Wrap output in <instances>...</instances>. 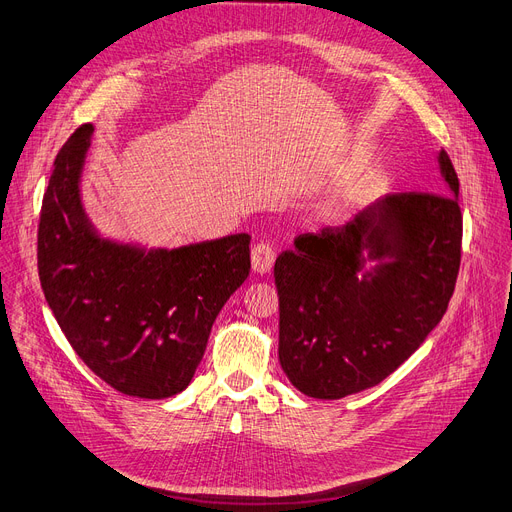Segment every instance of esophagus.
I'll return each instance as SVG.
<instances>
[{
  "label": "esophagus",
  "mask_w": 512,
  "mask_h": 512,
  "mask_svg": "<svg viewBox=\"0 0 512 512\" xmlns=\"http://www.w3.org/2000/svg\"><path fill=\"white\" fill-rule=\"evenodd\" d=\"M274 259L276 253L270 244L266 242H257L251 251V261H253V270L257 274H268L274 268Z\"/></svg>",
  "instance_id": "34e87169"
}]
</instances>
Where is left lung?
<instances>
[{
    "mask_svg": "<svg viewBox=\"0 0 512 512\" xmlns=\"http://www.w3.org/2000/svg\"><path fill=\"white\" fill-rule=\"evenodd\" d=\"M439 168L447 194H388L278 255V358L299 392L331 401L380 384L441 323L460 270L462 213L445 151Z\"/></svg>",
    "mask_w": 512,
    "mask_h": 512,
    "instance_id": "obj_1",
    "label": "left lung"
}]
</instances>
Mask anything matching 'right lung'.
I'll use <instances>...</instances> for the list:
<instances>
[{
    "label": "right lung",
    "mask_w": 512,
    "mask_h": 512,
    "mask_svg": "<svg viewBox=\"0 0 512 512\" xmlns=\"http://www.w3.org/2000/svg\"><path fill=\"white\" fill-rule=\"evenodd\" d=\"M94 132L84 124L54 160L37 227V270L67 342L103 382L168 399L192 382L213 323L251 270V236L143 249L101 238L80 179Z\"/></svg>",
    "instance_id": "obj_1"
}]
</instances>
